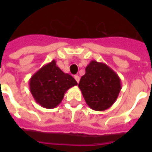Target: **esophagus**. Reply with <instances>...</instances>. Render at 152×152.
<instances>
[{"mask_svg":"<svg viewBox=\"0 0 152 152\" xmlns=\"http://www.w3.org/2000/svg\"><path fill=\"white\" fill-rule=\"evenodd\" d=\"M74 78L76 79V82L79 83V81H80V76H74Z\"/></svg>","mask_w":152,"mask_h":152,"instance_id":"obj_1","label":"esophagus"}]
</instances>
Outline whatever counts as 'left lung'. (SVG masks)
<instances>
[{
  "label": "left lung",
  "mask_w": 152,
  "mask_h": 152,
  "mask_svg": "<svg viewBox=\"0 0 152 152\" xmlns=\"http://www.w3.org/2000/svg\"><path fill=\"white\" fill-rule=\"evenodd\" d=\"M78 86L87 105L98 112L111 107L121 89L117 74L107 64L95 60L87 65Z\"/></svg>",
  "instance_id": "obj_1"
}]
</instances>
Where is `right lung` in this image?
Here are the masks:
<instances>
[{
  "mask_svg": "<svg viewBox=\"0 0 152 152\" xmlns=\"http://www.w3.org/2000/svg\"><path fill=\"white\" fill-rule=\"evenodd\" d=\"M77 85L72 76L64 73L56 61L44 65L29 80V87L35 101L45 108L56 107L67 89Z\"/></svg>",
  "mask_w": 152,
  "mask_h": 152,
  "instance_id": "right-lung-1",
  "label": "right lung"
}]
</instances>
